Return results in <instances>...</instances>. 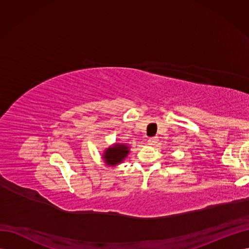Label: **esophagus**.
<instances>
[{"label":"esophagus","mask_w":249,"mask_h":249,"mask_svg":"<svg viewBox=\"0 0 249 249\" xmlns=\"http://www.w3.org/2000/svg\"><path fill=\"white\" fill-rule=\"evenodd\" d=\"M158 141H159V139H158L157 137H152V138H149L147 140V143H148L149 145H156L157 143H158Z\"/></svg>","instance_id":"esophagus-1"}]
</instances>
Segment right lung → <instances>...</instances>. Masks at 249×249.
<instances>
[{"instance_id":"right-lung-1","label":"right lung","mask_w":249,"mask_h":249,"mask_svg":"<svg viewBox=\"0 0 249 249\" xmlns=\"http://www.w3.org/2000/svg\"><path fill=\"white\" fill-rule=\"evenodd\" d=\"M129 153V147L125 144H115L113 147H109L104 154L105 161L108 164L115 165L120 162H123L124 158Z\"/></svg>"}]
</instances>
